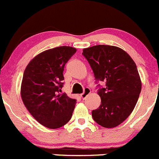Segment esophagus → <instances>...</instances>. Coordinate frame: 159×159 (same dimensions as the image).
Wrapping results in <instances>:
<instances>
[{
	"instance_id": "34e87169",
	"label": "esophagus",
	"mask_w": 159,
	"mask_h": 159,
	"mask_svg": "<svg viewBox=\"0 0 159 159\" xmlns=\"http://www.w3.org/2000/svg\"><path fill=\"white\" fill-rule=\"evenodd\" d=\"M90 93H91L90 89H89V88H86V89H84V92H83L82 94H80V97H81L82 99H84V98H86V96H87V95H89Z\"/></svg>"
}]
</instances>
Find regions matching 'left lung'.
Segmentation results:
<instances>
[{"instance_id":"left-lung-1","label":"left lung","mask_w":159,"mask_h":159,"mask_svg":"<svg viewBox=\"0 0 159 159\" xmlns=\"http://www.w3.org/2000/svg\"><path fill=\"white\" fill-rule=\"evenodd\" d=\"M83 55L90 65L96 81L106 82L99 88L101 104L93 110L95 122L105 128H114L132 113L142 89L135 62L125 51L109 45L85 48Z\"/></svg>"}]
</instances>
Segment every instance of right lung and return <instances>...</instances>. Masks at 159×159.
Listing matches in <instances>:
<instances>
[{"instance_id":"obj_1","label":"right lung","mask_w":159,"mask_h":159,"mask_svg":"<svg viewBox=\"0 0 159 159\" xmlns=\"http://www.w3.org/2000/svg\"><path fill=\"white\" fill-rule=\"evenodd\" d=\"M76 52V48L66 46L45 50L33 58L24 70L20 88L23 102L47 128H60L73 115L76 100L60 92L65 64Z\"/></svg>"}]
</instances>
